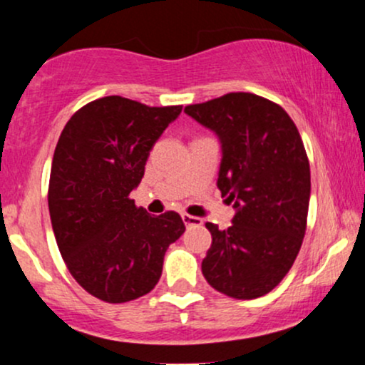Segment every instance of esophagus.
<instances>
[{"label": "esophagus", "mask_w": 365, "mask_h": 365, "mask_svg": "<svg viewBox=\"0 0 365 365\" xmlns=\"http://www.w3.org/2000/svg\"><path fill=\"white\" fill-rule=\"evenodd\" d=\"M182 220H183V223H185V226H200V225H202V220H200V217L190 216V215H187V212H183Z\"/></svg>", "instance_id": "34e87169"}]
</instances>
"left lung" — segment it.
<instances>
[{"mask_svg": "<svg viewBox=\"0 0 365 365\" xmlns=\"http://www.w3.org/2000/svg\"><path fill=\"white\" fill-rule=\"evenodd\" d=\"M185 113L221 142L217 188L233 202L232 226L206 223L212 244L202 274L217 292L252 300L278 287L307 226L311 168L293 120L279 104L230 92Z\"/></svg>", "mask_w": 365, "mask_h": 365, "instance_id": "left-lung-1", "label": "left lung"}]
</instances>
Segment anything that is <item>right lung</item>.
Segmentation results:
<instances>
[{
    "label": "right lung",
    "mask_w": 365,
    "mask_h": 365,
    "mask_svg": "<svg viewBox=\"0 0 365 365\" xmlns=\"http://www.w3.org/2000/svg\"><path fill=\"white\" fill-rule=\"evenodd\" d=\"M182 106L150 108L106 96L63 128L49 177V216L70 274L86 292L123 304L156 287L170 244L185 232L178 212L150 216L130 192Z\"/></svg>",
    "instance_id": "obj_1"
}]
</instances>
